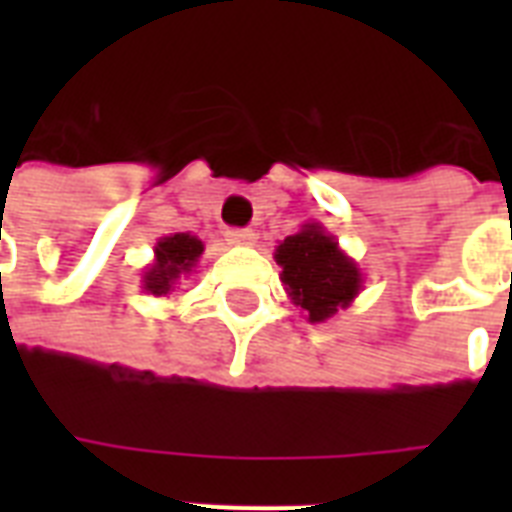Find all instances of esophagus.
Segmentation results:
<instances>
[{"mask_svg": "<svg viewBox=\"0 0 512 512\" xmlns=\"http://www.w3.org/2000/svg\"><path fill=\"white\" fill-rule=\"evenodd\" d=\"M225 236H228V241L236 244V247H252L257 241V233L252 231V228H231Z\"/></svg>", "mask_w": 512, "mask_h": 512, "instance_id": "1", "label": "esophagus"}]
</instances>
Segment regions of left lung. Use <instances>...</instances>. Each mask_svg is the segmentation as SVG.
<instances>
[{
	"label": "left lung",
	"instance_id": "left-lung-1",
	"mask_svg": "<svg viewBox=\"0 0 512 512\" xmlns=\"http://www.w3.org/2000/svg\"><path fill=\"white\" fill-rule=\"evenodd\" d=\"M273 260L281 265V284L289 300L311 324L350 308L364 289V273L321 223H305L281 241Z\"/></svg>",
	"mask_w": 512,
	"mask_h": 512
}]
</instances>
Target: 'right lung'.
Instances as JSON below:
<instances>
[{
  "label": "right lung",
  "instance_id": "add662e5",
  "mask_svg": "<svg viewBox=\"0 0 512 512\" xmlns=\"http://www.w3.org/2000/svg\"><path fill=\"white\" fill-rule=\"evenodd\" d=\"M204 252V241L191 233H170L156 241L154 260L140 273L143 292L154 297H167L175 292L183 276H191Z\"/></svg>",
  "mask_w": 512,
  "mask_h": 512
}]
</instances>
